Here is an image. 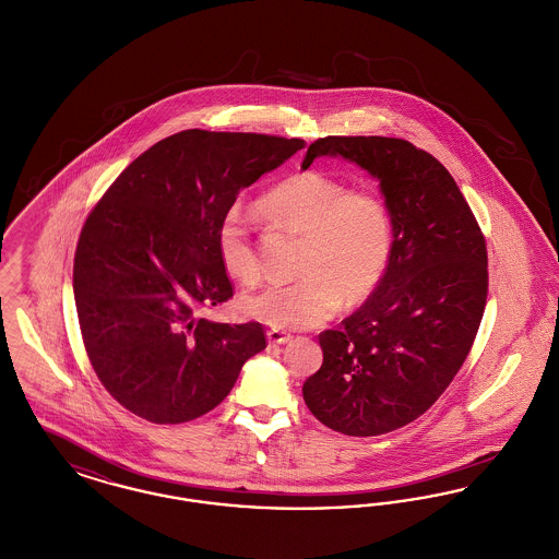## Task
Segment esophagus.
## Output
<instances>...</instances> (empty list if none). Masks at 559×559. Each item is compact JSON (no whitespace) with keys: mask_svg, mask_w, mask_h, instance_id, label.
Segmentation results:
<instances>
[{"mask_svg":"<svg viewBox=\"0 0 559 559\" xmlns=\"http://www.w3.org/2000/svg\"><path fill=\"white\" fill-rule=\"evenodd\" d=\"M267 342L270 344H276V346H285L292 342V335L285 333V331H278V329H270L266 333Z\"/></svg>","mask_w":559,"mask_h":559,"instance_id":"obj_1","label":"esophagus"}]
</instances>
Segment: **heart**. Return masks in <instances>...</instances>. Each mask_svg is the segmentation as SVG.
Wrapping results in <instances>:
<instances>
[{
    "mask_svg": "<svg viewBox=\"0 0 559 559\" xmlns=\"http://www.w3.org/2000/svg\"><path fill=\"white\" fill-rule=\"evenodd\" d=\"M258 212L304 237V276L242 297L247 319L272 329H312L331 319L342 299L347 306L369 299L385 276L394 251V219L379 192L347 188L320 171H299L267 188L258 199ZM215 247L228 276L245 285L258 281V253L240 205L222 213Z\"/></svg>",
    "mask_w": 559,
    "mask_h": 559,
    "instance_id": "b5f03b06",
    "label": "heart"
}]
</instances>
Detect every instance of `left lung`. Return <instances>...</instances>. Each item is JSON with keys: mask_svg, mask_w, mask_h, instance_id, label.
Wrapping results in <instances>:
<instances>
[{"mask_svg": "<svg viewBox=\"0 0 559 559\" xmlns=\"http://www.w3.org/2000/svg\"><path fill=\"white\" fill-rule=\"evenodd\" d=\"M344 157L379 180L394 251L371 297L322 331V367L304 383L312 415L346 436L415 421L451 385L478 333L488 293L486 240L449 169L400 138L326 135L301 169Z\"/></svg>", "mask_w": 559, "mask_h": 559, "instance_id": "1", "label": "left lung"}]
</instances>
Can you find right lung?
<instances>
[{
    "instance_id": "add662e5",
    "label": "right lung",
    "mask_w": 559,
    "mask_h": 559,
    "mask_svg": "<svg viewBox=\"0 0 559 559\" xmlns=\"http://www.w3.org/2000/svg\"><path fill=\"white\" fill-rule=\"evenodd\" d=\"M306 146L264 133H174L132 160L87 215L73 293L108 394L151 424L215 408L266 347L260 322L201 319L233 297L215 228L242 188Z\"/></svg>"
}]
</instances>
